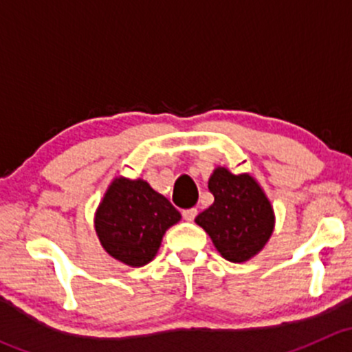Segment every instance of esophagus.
Masks as SVG:
<instances>
[{
	"instance_id": "esophagus-1",
	"label": "esophagus",
	"mask_w": 352,
	"mask_h": 352,
	"mask_svg": "<svg viewBox=\"0 0 352 352\" xmlns=\"http://www.w3.org/2000/svg\"><path fill=\"white\" fill-rule=\"evenodd\" d=\"M182 216H184V219H186V221H194V218H196V216H197V209L196 208L184 209Z\"/></svg>"
}]
</instances>
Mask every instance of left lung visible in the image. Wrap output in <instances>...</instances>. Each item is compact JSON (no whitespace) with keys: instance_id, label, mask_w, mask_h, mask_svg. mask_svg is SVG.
<instances>
[{"instance_id":"8db88e82","label":"left lung","mask_w":352,"mask_h":352,"mask_svg":"<svg viewBox=\"0 0 352 352\" xmlns=\"http://www.w3.org/2000/svg\"><path fill=\"white\" fill-rule=\"evenodd\" d=\"M208 187L214 202L197 214L196 223L223 258L236 264L250 261L274 232L271 201L250 173H233L226 166L212 170Z\"/></svg>"}]
</instances>
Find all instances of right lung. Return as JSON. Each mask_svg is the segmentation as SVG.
<instances>
[{"mask_svg": "<svg viewBox=\"0 0 352 352\" xmlns=\"http://www.w3.org/2000/svg\"><path fill=\"white\" fill-rule=\"evenodd\" d=\"M180 212L143 179L116 177L95 211V232L110 257L129 267L155 258L163 235Z\"/></svg>", "mask_w": 352, "mask_h": 352, "instance_id": "1", "label": "right lung"}]
</instances>
